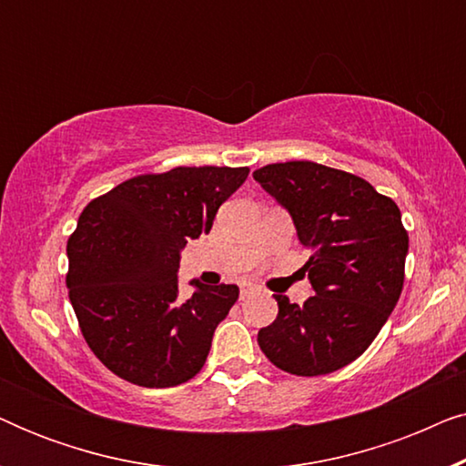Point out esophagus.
Segmentation results:
<instances>
[{
  "label": "esophagus",
  "mask_w": 466,
  "mask_h": 466,
  "mask_svg": "<svg viewBox=\"0 0 466 466\" xmlns=\"http://www.w3.org/2000/svg\"><path fill=\"white\" fill-rule=\"evenodd\" d=\"M258 289L254 284H241V290H239V297L241 299H248L250 295H254V292H257Z\"/></svg>",
  "instance_id": "esophagus-1"
}]
</instances>
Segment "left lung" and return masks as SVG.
Wrapping results in <instances>:
<instances>
[{"label":"left lung","mask_w":466,"mask_h":466,"mask_svg":"<svg viewBox=\"0 0 466 466\" xmlns=\"http://www.w3.org/2000/svg\"><path fill=\"white\" fill-rule=\"evenodd\" d=\"M252 176L292 216L316 292L303 305L273 295L278 318L258 330V346L286 373H333L371 346L403 290L410 238L400 209L362 177L314 161Z\"/></svg>","instance_id":"left-lung-1"}]
</instances>
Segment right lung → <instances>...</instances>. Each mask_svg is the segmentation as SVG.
Listing matches in <instances>:
<instances>
[{"label":"right lung","instance_id":"right-lung-1","mask_svg":"<svg viewBox=\"0 0 466 466\" xmlns=\"http://www.w3.org/2000/svg\"><path fill=\"white\" fill-rule=\"evenodd\" d=\"M248 174L214 165L144 174L82 209L67 241L69 301L88 348L114 375L171 388L206 365L239 289L193 279V297L180 299V250L209 233Z\"/></svg>","mask_w":466,"mask_h":466}]
</instances>
